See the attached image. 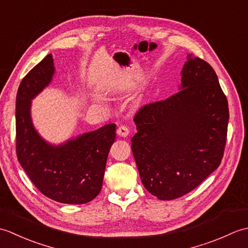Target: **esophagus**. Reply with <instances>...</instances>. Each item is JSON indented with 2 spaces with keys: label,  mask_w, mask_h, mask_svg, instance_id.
I'll return each instance as SVG.
<instances>
[{
  "label": "esophagus",
  "mask_w": 248,
  "mask_h": 248,
  "mask_svg": "<svg viewBox=\"0 0 248 248\" xmlns=\"http://www.w3.org/2000/svg\"><path fill=\"white\" fill-rule=\"evenodd\" d=\"M116 132H117V134L119 136H121V138H125V136L129 135L130 131H129L128 127H125V125H120V127H118V129H117V131H116Z\"/></svg>",
  "instance_id": "34e87169"
}]
</instances>
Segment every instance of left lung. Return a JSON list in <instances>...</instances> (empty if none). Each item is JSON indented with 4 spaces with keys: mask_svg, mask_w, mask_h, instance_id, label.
<instances>
[{
    "mask_svg": "<svg viewBox=\"0 0 248 248\" xmlns=\"http://www.w3.org/2000/svg\"><path fill=\"white\" fill-rule=\"evenodd\" d=\"M177 93L141 107L131 148L140 180L161 200L183 196L219 166L229 109L217 73L187 54Z\"/></svg>",
    "mask_w": 248,
    "mask_h": 248,
    "instance_id": "1",
    "label": "left lung"
}]
</instances>
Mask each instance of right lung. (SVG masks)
<instances>
[{"mask_svg":"<svg viewBox=\"0 0 248 248\" xmlns=\"http://www.w3.org/2000/svg\"><path fill=\"white\" fill-rule=\"evenodd\" d=\"M54 73L53 57L49 54L20 83L16 99L18 161L45 196L62 203H86L101 191L116 124H107L60 145L45 140L31 121V100L49 86Z\"/></svg>","mask_w":248,"mask_h":248,"instance_id":"right-lung-1","label":"right lung"}]
</instances>
